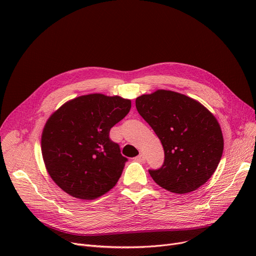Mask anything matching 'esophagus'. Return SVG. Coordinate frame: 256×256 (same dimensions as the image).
<instances>
[{
	"instance_id": "34e87169",
	"label": "esophagus",
	"mask_w": 256,
	"mask_h": 256,
	"mask_svg": "<svg viewBox=\"0 0 256 256\" xmlns=\"http://www.w3.org/2000/svg\"><path fill=\"white\" fill-rule=\"evenodd\" d=\"M136 160H138V162H143V160H145V156L143 154H140L137 158H135Z\"/></svg>"
}]
</instances>
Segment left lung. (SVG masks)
Instances as JSON below:
<instances>
[{"label": "left lung", "mask_w": 256, "mask_h": 256, "mask_svg": "<svg viewBox=\"0 0 256 256\" xmlns=\"http://www.w3.org/2000/svg\"><path fill=\"white\" fill-rule=\"evenodd\" d=\"M136 108L165 152L163 166L150 170L152 180L176 194L204 184L216 171L224 148L217 118L198 100L164 89L137 98Z\"/></svg>", "instance_id": "left-lung-1"}]
</instances>
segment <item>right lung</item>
<instances>
[{"label": "right lung", "mask_w": 256, "mask_h": 256, "mask_svg": "<svg viewBox=\"0 0 256 256\" xmlns=\"http://www.w3.org/2000/svg\"><path fill=\"white\" fill-rule=\"evenodd\" d=\"M130 106V100L92 93L66 102L48 117L42 158L50 178L65 193L93 200L115 186L128 158L109 132Z\"/></svg>", "instance_id": "obj_1"}]
</instances>
